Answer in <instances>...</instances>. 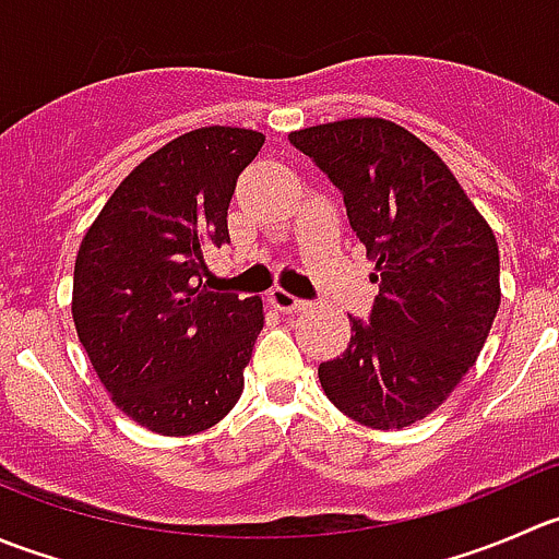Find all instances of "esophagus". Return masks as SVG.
I'll use <instances>...</instances> for the list:
<instances>
[{"mask_svg":"<svg viewBox=\"0 0 559 559\" xmlns=\"http://www.w3.org/2000/svg\"><path fill=\"white\" fill-rule=\"evenodd\" d=\"M270 306L278 308V311H286V313H297V311H306L308 302L300 300V297L289 295L286 289H273L270 292Z\"/></svg>","mask_w":559,"mask_h":559,"instance_id":"obj_1","label":"esophagus"}]
</instances>
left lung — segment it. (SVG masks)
I'll list each match as a JSON object with an SVG mask.
<instances>
[{
  "label": "left lung",
  "mask_w": 559,
  "mask_h": 559,
  "mask_svg": "<svg viewBox=\"0 0 559 559\" xmlns=\"http://www.w3.org/2000/svg\"><path fill=\"white\" fill-rule=\"evenodd\" d=\"M289 142L344 193L377 264L368 324L349 317L344 355L319 362L324 395L371 429H404L453 393L500 308L491 226L440 155L379 117L295 130Z\"/></svg>",
  "instance_id": "obj_1"
}]
</instances>
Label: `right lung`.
Segmentation results:
<instances>
[{
  "mask_svg": "<svg viewBox=\"0 0 559 559\" xmlns=\"http://www.w3.org/2000/svg\"><path fill=\"white\" fill-rule=\"evenodd\" d=\"M264 135L199 128L135 166L75 257L73 322L114 404L164 437L226 417L242 393L259 297L210 292L204 253L229 242L226 210Z\"/></svg>",
  "mask_w": 559,
  "mask_h": 559,
  "instance_id": "right-lung-1",
  "label": "right lung"
}]
</instances>
